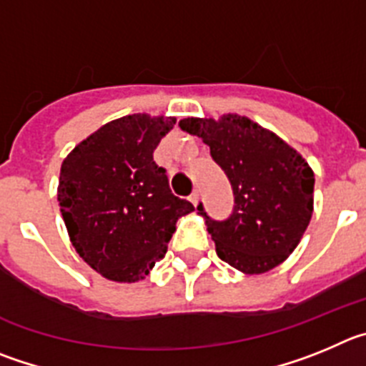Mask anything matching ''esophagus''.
I'll return each instance as SVG.
<instances>
[{
	"mask_svg": "<svg viewBox=\"0 0 366 366\" xmlns=\"http://www.w3.org/2000/svg\"><path fill=\"white\" fill-rule=\"evenodd\" d=\"M189 200H191V204H193V206H199V200H200L199 191H193V193L189 195Z\"/></svg>",
	"mask_w": 366,
	"mask_h": 366,
	"instance_id": "34e87169",
	"label": "esophagus"
}]
</instances>
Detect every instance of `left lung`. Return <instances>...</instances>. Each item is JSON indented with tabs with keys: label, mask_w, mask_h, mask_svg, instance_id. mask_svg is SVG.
Returning <instances> with one entry per match:
<instances>
[{
	"label": "left lung",
	"mask_w": 366,
	"mask_h": 366,
	"mask_svg": "<svg viewBox=\"0 0 366 366\" xmlns=\"http://www.w3.org/2000/svg\"><path fill=\"white\" fill-rule=\"evenodd\" d=\"M180 129L209 146L232 184L235 206L228 219L204 212L217 255L240 272L264 273L297 248L314 212V171L272 131L239 114L184 118Z\"/></svg>",
	"instance_id": "obj_1"
}]
</instances>
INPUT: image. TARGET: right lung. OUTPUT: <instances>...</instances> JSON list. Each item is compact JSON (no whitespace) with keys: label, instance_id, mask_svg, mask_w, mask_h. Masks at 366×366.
<instances>
[{"label":"right lung","instance_id":"add662e5","mask_svg":"<svg viewBox=\"0 0 366 366\" xmlns=\"http://www.w3.org/2000/svg\"><path fill=\"white\" fill-rule=\"evenodd\" d=\"M175 118L129 114L102 126L61 164L58 202L78 255L117 282L164 259L177 220L195 207L171 193L153 151Z\"/></svg>","mask_w":366,"mask_h":366}]
</instances>
